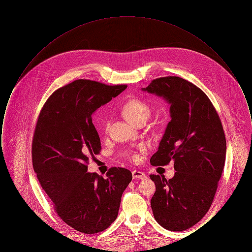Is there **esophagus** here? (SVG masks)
I'll return each instance as SVG.
<instances>
[{
    "mask_svg": "<svg viewBox=\"0 0 252 252\" xmlns=\"http://www.w3.org/2000/svg\"><path fill=\"white\" fill-rule=\"evenodd\" d=\"M132 176H133V179H141V180H144L146 178L145 174L143 173L142 171H138V170H134L132 172Z\"/></svg>",
    "mask_w": 252,
    "mask_h": 252,
    "instance_id": "34e87169",
    "label": "esophagus"
}]
</instances>
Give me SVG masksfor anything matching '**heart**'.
I'll list each match as a JSON object with an SVG mask.
<instances>
[{
  "mask_svg": "<svg viewBox=\"0 0 252 252\" xmlns=\"http://www.w3.org/2000/svg\"><path fill=\"white\" fill-rule=\"evenodd\" d=\"M122 113L125 116V118L132 124L136 125L141 121L147 120L150 117L151 114V108L147 103H145L143 100L140 99H132L125 103V105L122 107ZM108 121L105 122V128H108ZM140 151L144 152L145 147L142 145L140 147ZM131 158L134 161H138L140 156L138 154L132 155Z\"/></svg>",
  "mask_w": 252,
  "mask_h": 252,
  "instance_id": "1",
  "label": "heart"
}]
</instances>
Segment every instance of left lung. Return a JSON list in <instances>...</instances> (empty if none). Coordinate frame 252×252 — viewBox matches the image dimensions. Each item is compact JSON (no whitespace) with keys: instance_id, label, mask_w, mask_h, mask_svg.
<instances>
[{"instance_id":"obj_1","label":"left lung","mask_w":252,"mask_h":252,"mask_svg":"<svg viewBox=\"0 0 252 252\" xmlns=\"http://www.w3.org/2000/svg\"><path fill=\"white\" fill-rule=\"evenodd\" d=\"M142 91L170 105L171 121L150 163L173 160L176 173L169 180L150 175L156 185L153 215L162 228L185 230L203 218L214 200L226 159L223 126L208 96L183 78L160 77Z\"/></svg>"}]
</instances>
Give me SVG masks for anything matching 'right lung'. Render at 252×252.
<instances>
[{"instance_id": "obj_1", "label": "right lung", "mask_w": 252, "mask_h": 252, "mask_svg": "<svg viewBox=\"0 0 252 252\" xmlns=\"http://www.w3.org/2000/svg\"><path fill=\"white\" fill-rule=\"evenodd\" d=\"M126 89L75 80L49 97L36 123L32 160L37 180L58 216L87 234L103 231L115 221L122 194L132 180L126 168H110L106 179L87 173L89 157L101 149L92 116Z\"/></svg>"}]
</instances>
